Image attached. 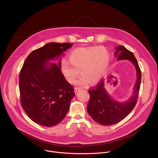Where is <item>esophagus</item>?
<instances>
[{
    "instance_id": "1",
    "label": "esophagus",
    "mask_w": 158,
    "mask_h": 158,
    "mask_svg": "<svg viewBox=\"0 0 158 158\" xmlns=\"http://www.w3.org/2000/svg\"><path fill=\"white\" fill-rule=\"evenodd\" d=\"M80 90H81V89L79 88V87H75V88H74V92H75V93H76V94L77 93L78 91H79Z\"/></svg>"
}]
</instances>
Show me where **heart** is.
Wrapping results in <instances>:
<instances>
[{"mask_svg": "<svg viewBox=\"0 0 158 158\" xmlns=\"http://www.w3.org/2000/svg\"><path fill=\"white\" fill-rule=\"evenodd\" d=\"M69 61L60 62L62 73L69 83H73L80 74L76 85L96 84L106 75L110 64L109 51L102 46L78 48L68 55Z\"/></svg>", "mask_w": 158, "mask_h": 158, "instance_id": "obj_1", "label": "heart"}]
</instances>
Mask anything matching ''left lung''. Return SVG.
<instances>
[{"label": "left lung", "instance_id": "obj_1", "mask_svg": "<svg viewBox=\"0 0 158 158\" xmlns=\"http://www.w3.org/2000/svg\"><path fill=\"white\" fill-rule=\"evenodd\" d=\"M115 49L114 56L118 61L128 60L132 63L136 71V81L132 94L123 102L114 99L109 94L104 87V81L88 91L90 94L87 106L88 114L96 123L103 126L113 125L124 119L136 106L140 89L141 72L136 57L123 46H119Z\"/></svg>", "mask_w": 158, "mask_h": 158}]
</instances>
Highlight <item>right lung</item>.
Returning <instances> with one entry per match:
<instances>
[{
	"instance_id": "obj_1",
	"label": "right lung",
	"mask_w": 158,
	"mask_h": 158,
	"mask_svg": "<svg viewBox=\"0 0 158 158\" xmlns=\"http://www.w3.org/2000/svg\"><path fill=\"white\" fill-rule=\"evenodd\" d=\"M71 43L50 42L32 51L19 75L22 107L34 123L46 127L58 124L69 110L75 93L60 69V56ZM59 60L57 64L50 61Z\"/></svg>"
}]
</instances>
